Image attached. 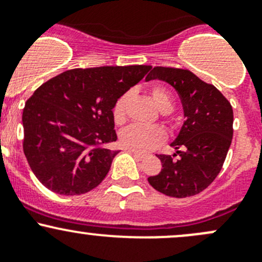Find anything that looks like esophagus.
<instances>
[{
    "instance_id": "34e87169",
    "label": "esophagus",
    "mask_w": 262,
    "mask_h": 262,
    "mask_svg": "<svg viewBox=\"0 0 262 262\" xmlns=\"http://www.w3.org/2000/svg\"><path fill=\"white\" fill-rule=\"evenodd\" d=\"M130 151H131V154H132V155H134V157H135V158H136V159H137V160H142V159H144V158H145V155H144V154H141V152H137V151H132V150H130Z\"/></svg>"
}]
</instances>
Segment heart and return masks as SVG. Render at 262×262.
Segmentation results:
<instances>
[{
	"mask_svg": "<svg viewBox=\"0 0 262 262\" xmlns=\"http://www.w3.org/2000/svg\"><path fill=\"white\" fill-rule=\"evenodd\" d=\"M130 93H125L116 100L113 105V120L117 125H122L126 121V107L130 100ZM151 98L158 110L168 113L173 108V100L169 92L163 86H155L151 89ZM121 144L126 149L137 152H145L154 149L165 140V132L160 127H144L134 125L125 128L120 135Z\"/></svg>",
	"mask_w": 262,
	"mask_h": 262,
	"instance_id": "obj_1",
	"label": "heart"
}]
</instances>
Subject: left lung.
<instances>
[{
  "label": "left lung",
  "instance_id": "left-lung-1",
  "mask_svg": "<svg viewBox=\"0 0 262 262\" xmlns=\"http://www.w3.org/2000/svg\"><path fill=\"white\" fill-rule=\"evenodd\" d=\"M162 80L177 90L185 122L170 144L173 155H158L162 170L147 178L170 198H188L205 190L219 174L233 137V110L214 85L188 70L157 66L146 81ZM178 159H175V157Z\"/></svg>",
  "mask_w": 262,
  "mask_h": 262
}]
</instances>
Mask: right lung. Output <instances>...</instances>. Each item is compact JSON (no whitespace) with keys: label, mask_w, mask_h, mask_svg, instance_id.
<instances>
[{"label":"right lung","mask_w":262,"mask_h":262,"mask_svg":"<svg viewBox=\"0 0 262 262\" xmlns=\"http://www.w3.org/2000/svg\"><path fill=\"white\" fill-rule=\"evenodd\" d=\"M150 69H74L35 90L23 111V147L44 187L58 195H82L104 180L118 154L110 147L117 140L113 105Z\"/></svg>","instance_id":"1"}]
</instances>
